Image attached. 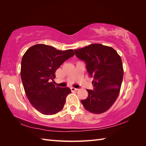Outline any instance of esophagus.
Wrapping results in <instances>:
<instances>
[{"label":"esophagus","mask_w":146,"mask_h":146,"mask_svg":"<svg viewBox=\"0 0 146 146\" xmlns=\"http://www.w3.org/2000/svg\"><path fill=\"white\" fill-rule=\"evenodd\" d=\"M71 92H73V91H76V90H78V88H73V87H71Z\"/></svg>","instance_id":"esophagus-1"}]
</instances>
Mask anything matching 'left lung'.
<instances>
[{"label":"left lung","instance_id":"left-lung-1","mask_svg":"<svg viewBox=\"0 0 146 146\" xmlns=\"http://www.w3.org/2000/svg\"><path fill=\"white\" fill-rule=\"evenodd\" d=\"M75 55L84 61L89 76L94 80V90H86L88 96L81 100L86 110L102 113L112 106L119 95L123 69L121 58L109 46L92 44L75 50Z\"/></svg>","mask_w":146,"mask_h":146}]
</instances>
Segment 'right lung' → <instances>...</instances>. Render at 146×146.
<instances>
[{"label":"right lung","mask_w":146,"mask_h":146,"mask_svg":"<svg viewBox=\"0 0 146 146\" xmlns=\"http://www.w3.org/2000/svg\"><path fill=\"white\" fill-rule=\"evenodd\" d=\"M75 53L73 49L58 50L42 44L34 45L23 55L21 76L24 91L30 103L44 115H53L64 107L71 90L55 86L51 80L55 78L58 68Z\"/></svg>","instance_id":"add662e5"}]
</instances>
